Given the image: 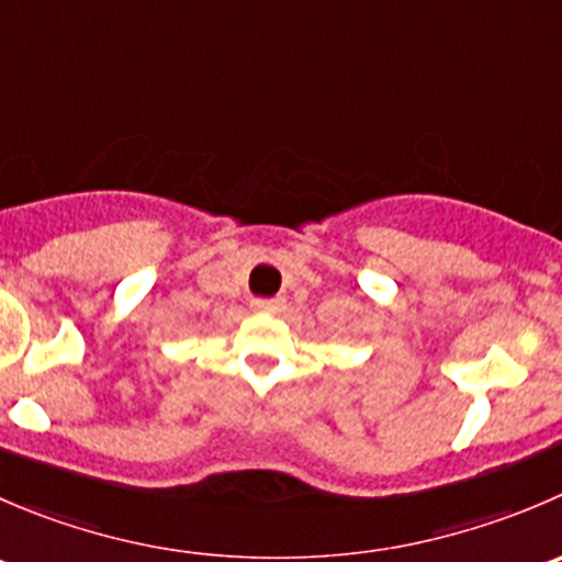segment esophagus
I'll list each match as a JSON object with an SVG mask.
<instances>
[{
  "instance_id": "esophagus-1",
  "label": "esophagus",
  "mask_w": 562,
  "mask_h": 562,
  "mask_svg": "<svg viewBox=\"0 0 562 562\" xmlns=\"http://www.w3.org/2000/svg\"><path fill=\"white\" fill-rule=\"evenodd\" d=\"M282 299H255L252 302V310L255 313H277V310H282Z\"/></svg>"
}]
</instances>
